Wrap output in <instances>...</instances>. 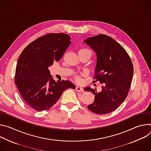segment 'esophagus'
Here are the masks:
<instances>
[{
    "instance_id": "34e87169",
    "label": "esophagus",
    "mask_w": 151,
    "mask_h": 151,
    "mask_svg": "<svg viewBox=\"0 0 151 151\" xmlns=\"http://www.w3.org/2000/svg\"><path fill=\"white\" fill-rule=\"evenodd\" d=\"M75 90L78 92H83V89L82 88V87H80V86H76Z\"/></svg>"
}]
</instances>
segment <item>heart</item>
<instances>
[{"label":"heart","instance_id":"1","mask_svg":"<svg viewBox=\"0 0 151 151\" xmlns=\"http://www.w3.org/2000/svg\"><path fill=\"white\" fill-rule=\"evenodd\" d=\"M79 52H84V53H87V54H88L90 56H91V54H92L91 51L90 50L87 49V48H81V50H79ZM75 79H76V80L77 81H79L80 80L79 77L78 76H75Z\"/></svg>","mask_w":151,"mask_h":151}]
</instances>
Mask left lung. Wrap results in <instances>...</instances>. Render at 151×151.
I'll list each match as a JSON object with an SVG mask.
<instances>
[{"mask_svg":"<svg viewBox=\"0 0 151 151\" xmlns=\"http://www.w3.org/2000/svg\"><path fill=\"white\" fill-rule=\"evenodd\" d=\"M97 54L94 81L101 84V90L90 87L84 90L95 95L94 102L87 106L91 112L104 115L116 110L128 94L133 76L132 60L125 50L113 38L99 35L84 40Z\"/></svg>","mask_w":151,"mask_h":151,"instance_id":"1","label":"left lung"}]
</instances>
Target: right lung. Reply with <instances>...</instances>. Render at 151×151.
I'll use <instances>...</instances> for the list:
<instances>
[{
  "label": "right lung",
  "mask_w": 151,
  "mask_h": 151,
  "mask_svg": "<svg viewBox=\"0 0 151 151\" xmlns=\"http://www.w3.org/2000/svg\"><path fill=\"white\" fill-rule=\"evenodd\" d=\"M70 40L65 33L47 34L32 42L18 59L15 83L25 102L36 111L50 109L64 90L76 87L69 81L55 82L48 69L63 56Z\"/></svg>",
  "instance_id": "1"
}]
</instances>
